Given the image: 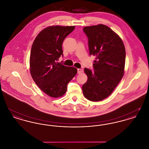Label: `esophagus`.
Masks as SVG:
<instances>
[{
  "label": "esophagus",
  "instance_id": "esophagus-1",
  "mask_svg": "<svg viewBox=\"0 0 149 149\" xmlns=\"http://www.w3.org/2000/svg\"><path fill=\"white\" fill-rule=\"evenodd\" d=\"M83 72V69H78V74H80Z\"/></svg>",
  "mask_w": 149,
  "mask_h": 149
}]
</instances>
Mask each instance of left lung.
Segmentation results:
<instances>
[{
	"mask_svg": "<svg viewBox=\"0 0 149 149\" xmlns=\"http://www.w3.org/2000/svg\"><path fill=\"white\" fill-rule=\"evenodd\" d=\"M90 55L95 56L93 72L85 68L88 77L82 86L85 98L93 102L106 99L113 92L124 75L126 50L120 37L109 27L99 24L86 26Z\"/></svg>",
	"mask_w": 149,
	"mask_h": 149,
	"instance_id": "obj_1",
	"label": "left lung"
}]
</instances>
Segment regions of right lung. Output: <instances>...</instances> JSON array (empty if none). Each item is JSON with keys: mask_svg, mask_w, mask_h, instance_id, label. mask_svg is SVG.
<instances>
[{"mask_svg": "<svg viewBox=\"0 0 149 149\" xmlns=\"http://www.w3.org/2000/svg\"><path fill=\"white\" fill-rule=\"evenodd\" d=\"M75 26H51L42 30L32 44L29 57L31 77L40 89L52 98L63 96L77 69L58 63L64 39Z\"/></svg>", "mask_w": 149, "mask_h": 149, "instance_id": "obj_1", "label": "right lung"}]
</instances>
